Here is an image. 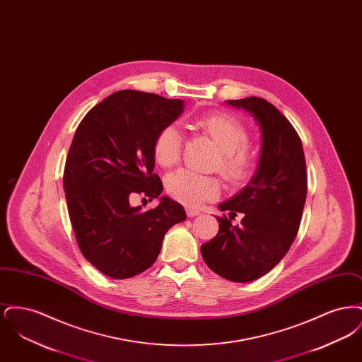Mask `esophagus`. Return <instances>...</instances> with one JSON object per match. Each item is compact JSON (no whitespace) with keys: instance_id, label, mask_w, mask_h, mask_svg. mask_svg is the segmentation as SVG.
Wrapping results in <instances>:
<instances>
[{"instance_id":"34e87169","label":"esophagus","mask_w":362,"mask_h":362,"mask_svg":"<svg viewBox=\"0 0 362 362\" xmlns=\"http://www.w3.org/2000/svg\"><path fill=\"white\" fill-rule=\"evenodd\" d=\"M199 214H201L199 210H195V209H191V207L187 209V216H189V218H194V217H197Z\"/></svg>"}]
</instances>
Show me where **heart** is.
<instances>
[{
  "instance_id": "heart-1",
  "label": "heart",
  "mask_w": 362,
  "mask_h": 362,
  "mask_svg": "<svg viewBox=\"0 0 362 362\" xmlns=\"http://www.w3.org/2000/svg\"><path fill=\"white\" fill-rule=\"evenodd\" d=\"M195 126L211 138L221 151L220 171L232 183L247 180L255 170V157L245 146L248 132L238 118L213 112L195 119ZM183 134L177 124L163 127L153 144L156 163L164 168L175 165L182 153ZM165 187L170 195L187 206H199L206 201L218 198L221 183L217 177L204 176L189 170H180L167 177Z\"/></svg>"
}]
</instances>
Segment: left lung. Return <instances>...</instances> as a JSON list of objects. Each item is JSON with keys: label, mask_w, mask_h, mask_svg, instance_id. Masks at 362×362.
I'll return each instance as SVG.
<instances>
[{"label": "left lung", "mask_w": 362, "mask_h": 362, "mask_svg": "<svg viewBox=\"0 0 362 362\" xmlns=\"http://www.w3.org/2000/svg\"><path fill=\"white\" fill-rule=\"evenodd\" d=\"M226 104L255 119L260 155L248 185L218 205L230 218L243 212L241 224L217 217L218 233L201 245V254L216 274L250 282L274 269L297 236L307 198L305 157L294 127L273 104L255 96Z\"/></svg>", "instance_id": "left-lung-1"}]
</instances>
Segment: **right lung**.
I'll return each mask as SVG.
<instances>
[{
  "label": "right lung",
  "mask_w": 362,
  "mask_h": 362,
  "mask_svg": "<svg viewBox=\"0 0 362 362\" xmlns=\"http://www.w3.org/2000/svg\"><path fill=\"white\" fill-rule=\"evenodd\" d=\"M183 110L185 100L124 89L95 105L74 133L64 173L70 223L83 255L104 276L124 279L149 269L168 229L186 220L185 207L167 195L146 212L129 205L134 193L152 199L163 192L153 144Z\"/></svg>",
  "instance_id": "right-lung-1"
}]
</instances>
